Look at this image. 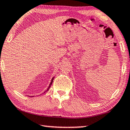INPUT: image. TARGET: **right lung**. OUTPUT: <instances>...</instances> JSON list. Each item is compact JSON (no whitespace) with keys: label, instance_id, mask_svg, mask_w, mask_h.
<instances>
[{"label":"right lung","instance_id":"1","mask_svg":"<svg viewBox=\"0 0 130 130\" xmlns=\"http://www.w3.org/2000/svg\"><path fill=\"white\" fill-rule=\"evenodd\" d=\"M53 80H54V78H53V79H52V80H51V84H50V86H49V87H48V88L47 89V90H49V88H50V86H51V85H52V84H53ZM47 90H46V91H47ZM45 92H46V91H45Z\"/></svg>","mask_w":130,"mask_h":130}]
</instances>
